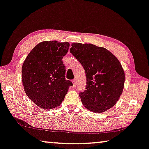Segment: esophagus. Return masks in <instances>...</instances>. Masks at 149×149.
Segmentation results:
<instances>
[{
    "label": "esophagus",
    "mask_w": 149,
    "mask_h": 149,
    "mask_svg": "<svg viewBox=\"0 0 149 149\" xmlns=\"http://www.w3.org/2000/svg\"><path fill=\"white\" fill-rule=\"evenodd\" d=\"M72 84H73V86H74V87H75V86H77V80L76 79H73L72 81Z\"/></svg>",
    "instance_id": "34e87169"
}]
</instances>
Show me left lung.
I'll list each match as a JSON object with an SVG mask.
<instances>
[{
    "mask_svg": "<svg viewBox=\"0 0 149 149\" xmlns=\"http://www.w3.org/2000/svg\"><path fill=\"white\" fill-rule=\"evenodd\" d=\"M70 52L86 73V90L79 94L88 110L101 113L113 107L122 95L125 74L118 59L104 47L73 42Z\"/></svg>",
    "mask_w": 149,
    "mask_h": 149,
    "instance_id": "left-lung-1",
    "label": "left lung"
}]
</instances>
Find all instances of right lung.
<instances>
[{"instance_id":"obj_1","label":"right lung","mask_w":149,"mask_h":149,"mask_svg":"<svg viewBox=\"0 0 149 149\" xmlns=\"http://www.w3.org/2000/svg\"><path fill=\"white\" fill-rule=\"evenodd\" d=\"M70 44L43 41L29 52L22 67V81L30 99L42 109L56 108L72 84L65 79L63 57Z\"/></svg>"}]
</instances>
